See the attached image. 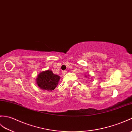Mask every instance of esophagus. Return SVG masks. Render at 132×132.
<instances>
[{"label":"esophagus","instance_id":"obj_1","mask_svg":"<svg viewBox=\"0 0 132 132\" xmlns=\"http://www.w3.org/2000/svg\"><path fill=\"white\" fill-rule=\"evenodd\" d=\"M67 72V70H63V71H62V73H63V74H65V73H66Z\"/></svg>","mask_w":132,"mask_h":132}]
</instances>
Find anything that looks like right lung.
<instances>
[{"mask_svg":"<svg viewBox=\"0 0 132 132\" xmlns=\"http://www.w3.org/2000/svg\"><path fill=\"white\" fill-rule=\"evenodd\" d=\"M60 77L53 74L51 70L43 71L38 75L36 84L42 89L47 90H54L58 84Z\"/></svg>","mask_w":132,"mask_h":132,"instance_id":"1","label":"right lung"}]
</instances>
